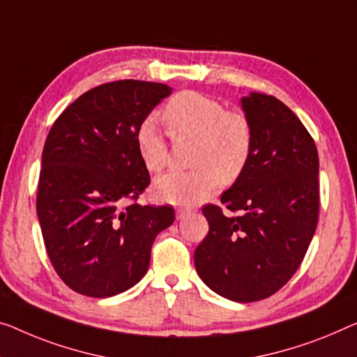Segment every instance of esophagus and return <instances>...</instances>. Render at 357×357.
Listing matches in <instances>:
<instances>
[{
	"label": "esophagus",
	"instance_id": "obj_1",
	"mask_svg": "<svg viewBox=\"0 0 357 357\" xmlns=\"http://www.w3.org/2000/svg\"><path fill=\"white\" fill-rule=\"evenodd\" d=\"M190 213H192V210H189V208H178L176 218H178V220H183V218L190 215Z\"/></svg>",
	"mask_w": 357,
	"mask_h": 357
}]
</instances>
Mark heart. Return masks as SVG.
Here are the masks:
<instances>
[{"mask_svg":"<svg viewBox=\"0 0 357 357\" xmlns=\"http://www.w3.org/2000/svg\"><path fill=\"white\" fill-rule=\"evenodd\" d=\"M163 120L174 141H194L189 172L167 173L155 181L160 199L176 205H194L220 188L232 184L245 172L253 153L252 121L238 110H227L221 100L197 91L173 96L163 109ZM136 147L151 173L168 165L169 149L152 119L136 132Z\"/></svg>","mask_w":357,"mask_h":357,"instance_id":"heart-1","label":"heart"}]
</instances>
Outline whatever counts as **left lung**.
<instances>
[{
    "label": "left lung",
    "instance_id": "1",
    "mask_svg": "<svg viewBox=\"0 0 357 357\" xmlns=\"http://www.w3.org/2000/svg\"><path fill=\"white\" fill-rule=\"evenodd\" d=\"M255 146L220 205L202 211L210 229L194 253L200 279L238 303L264 300L296 273L319 218V155L305 125L274 96L242 99Z\"/></svg>",
    "mask_w": 357,
    "mask_h": 357
}]
</instances>
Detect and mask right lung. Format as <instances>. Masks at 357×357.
Segmentation results:
<instances>
[{"label":"right lung","mask_w":357,"mask_h":357,"mask_svg":"<svg viewBox=\"0 0 357 357\" xmlns=\"http://www.w3.org/2000/svg\"><path fill=\"white\" fill-rule=\"evenodd\" d=\"M167 84L119 79L72 102L47 132L36 213L52 268L77 294L105 298L137 284L172 205H139L151 184L136 132Z\"/></svg>","instance_id":"add662e5"}]
</instances>
